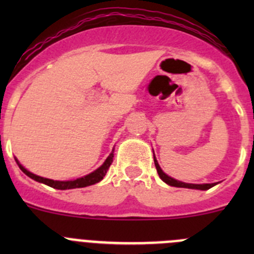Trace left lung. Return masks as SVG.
I'll return each instance as SVG.
<instances>
[{
    "label": "left lung",
    "mask_w": 254,
    "mask_h": 254,
    "mask_svg": "<svg viewBox=\"0 0 254 254\" xmlns=\"http://www.w3.org/2000/svg\"><path fill=\"white\" fill-rule=\"evenodd\" d=\"M153 161H155L156 170H157V173H158V176H160V178L162 179L165 183L170 184V186H172V187H177V188H189V189H200V190H206V189H210L211 187H214L215 184H216V183H211V184H189V183H183V182L176 181V179L168 177L165 172H163L162 170H161V167H160V165H158L157 160H156L155 155H153Z\"/></svg>",
    "instance_id": "left-lung-1"
}]
</instances>
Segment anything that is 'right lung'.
<instances>
[{"label": "right lung", "instance_id": "right-lung-1", "mask_svg": "<svg viewBox=\"0 0 254 254\" xmlns=\"http://www.w3.org/2000/svg\"><path fill=\"white\" fill-rule=\"evenodd\" d=\"M113 157H114V150L112 151L111 155L108 156V158L106 160V162L103 163V165L101 166V167L98 168V170H96L94 172L89 173L88 176H84L82 177V178H78V179H75V181H68V182H59V181H53V179H48V178H43V177H39V176H35L33 175V173H30L29 171L25 170L24 167H22V166L18 163V166H19L20 170L23 171V172L25 173L28 177H30L32 179H34V181L37 182H40V183H44L47 184V186L51 187V188H55V189H61V190H65V189H73V188H83V187H87V186H92V184H96L98 183L99 181H102L103 179V177L106 176L107 171H108V168L111 167L112 162H113Z\"/></svg>", "mask_w": 254, "mask_h": 254}]
</instances>
